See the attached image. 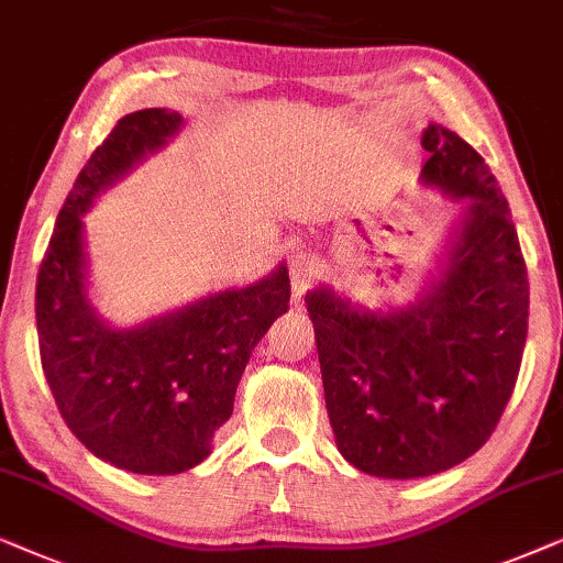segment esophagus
<instances>
[{
    "instance_id": "obj_1",
    "label": "esophagus",
    "mask_w": 563,
    "mask_h": 563,
    "mask_svg": "<svg viewBox=\"0 0 563 563\" xmlns=\"http://www.w3.org/2000/svg\"><path fill=\"white\" fill-rule=\"evenodd\" d=\"M288 269H290V283H294V296L301 298L303 290L309 288L313 277H317V262H313L311 254L294 252L290 254Z\"/></svg>"
}]
</instances>
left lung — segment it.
Listing matches in <instances>:
<instances>
[{
	"instance_id": "left-lung-1",
	"label": "left lung",
	"mask_w": 563,
	"mask_h": 563,
	"mask_svg": "<svg viewBox=\"0 0 563 563\" xmlns=\"http://www.w3.org/2000/svg\"><path fill=\"white\" fill-rule=\"evenodd\" d=\"M422 185L461 213L415 303L371 311L306 294L327 415L344 461L378 478L448 471L497 427L528 336V269L507 198L459 133L430 123Z\"/></svg>"
}]
</instances>
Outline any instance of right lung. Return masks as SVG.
Segmentation results:
<instances>
[{
	"instance_id": "right-lung-1",
	"label": "right lung",
	"mask_w": 563,
	"mask_h": 563,
	"mask_svg": "<svg viewBox=\"0 0 563 563\" xmlns=\"http://www.w3.org/2000/svg\"><path fill=\"white\" fill-rule=\"evenodd\" d=\"M179 129L183 115L167 108L118 120L58 213L35 286L41 363L66 427L97 459L144 476L183 474L208 459L252 350L290 301L288 269L277 265L260 283L139 327H112L97 313L81 216Z\"/></svg>"
}]
</instances>
